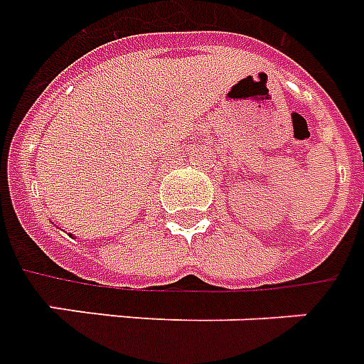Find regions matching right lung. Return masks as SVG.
<instances>
[{
    "label": "right lung",
    "instance_id": "add662e5",
    "mask_svg": "<svg viewBox=\"0 0 364 364\" xmlns=\"http://www.w3.org/2000/svg\"><path fill=\"white\" fill-rule=\"evenodd\" d=\"M68 236H70V237H75V236H73V234H68Z\"/></svg>",
    "mask_w": 364,
    "mask_h": 364
}]
</instances>
